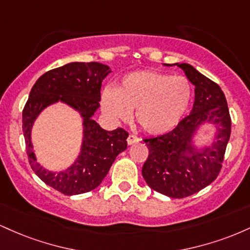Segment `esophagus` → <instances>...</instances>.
Listing matches in <instances>:
<instances>
[{
	"mask_svg": "<svg viewBox=\"0 0 250 250\" xmlns=\"http://www.w3.org/2000/svg\"><path fill=\"white\" fill-rule=\"evenodd\" d=\"M140 141V139L137 136H135V135H129L128 136V139H127V143H128V146H131V145H134V143H136V142H139Z\"/></svg>",
	"mask_w": 250,
	"mask_h": 250,
	"instance_id": "34e87169",
	"label": "esophagus"
}]
</instances>
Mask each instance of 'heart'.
I'll return each mask as SVG.
<instances>
[{
    "label": "heart",
    "instance_id": "b5f03b06",
    "mask_svg": "<svg viewBox=\"0 0 250 250\" xmlns=\"http://www.w3.org/2000/svg\"><path fill=\"white\" fill-rule=\"evenodd\" d=\"M193 88L187 77L155 70L128 74L119 89L102 93V108L114 121L127 122L131 111L146 133L161 135L179 125L190 103Z\"/></svg>",
    "mask_w": 250,
    "mask_h": 250
}]
</instances>
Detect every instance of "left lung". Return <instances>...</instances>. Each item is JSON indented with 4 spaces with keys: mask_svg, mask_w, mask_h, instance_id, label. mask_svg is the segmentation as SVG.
<instances>
[{
    "mask_svg": "<svg viewBox=\"0 0 250 250\" xmlns=\"http://www.w3.org/2000/svg\"><path fill=\"white\" fill-rule=\"evenodd\" d=\"M176 64L195 85L193 110L171 131L143 140L149 155L142 167V176L157 193L183 199L207 187L220 174L230 137L231 120L219 84L190 64ZM205 122L217 125V141L203 152H193L190 140L197 127Z\"/></svg>",
    "mask_w": 250,
    "mask_h": 250,
    "instance_id": "left-lung-1",
    "label": "left lung"
}]
</instances>
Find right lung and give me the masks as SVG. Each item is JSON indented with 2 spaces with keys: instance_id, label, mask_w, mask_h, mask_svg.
<instances>
[{
  "instance_id": "right-lung-1",
  "label": "right lung",
  "mask_w": 250,
  "mask_h": 250,
  "mask_svg": "<svg viewBox=\"0 0 250 250\" xmlns=\"http://www.w3.org/2000/svg\"><path fill=\"white\" fill-rule=\"evenodd\" d=\"M109 67L97 62H73L44 73L31 88L22 111V129L30 167L45 185L64 195L93 190L108 174L116 156L127 149L128 131H107L91 120L100 107L102 81ZM68 103L82 113L85 125L83 150L77 162L65 172L45 171L36 162L30 141L32 123L42 108L51 103Z\"/></svg>"
}]
</instances>
